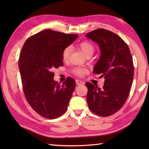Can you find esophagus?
Listing matches in <instances>:
<instances>
[{"label":"esophagus","mask_w":149,"mask_h":149,"mask_svg":"<svg viewBox=\"0 0 149 149\" xmlns=\"http://www.w3.org/2000/svg\"><path fill=\"white\" fill-rule=\"evenodd\" d=\"M75 82H76L77 85H83V84H84V82L82 81H80V80H76V81H75Z\"/></svg>","instance_id":"esophagus-1"}]
</instances>
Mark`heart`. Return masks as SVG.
<instances>
[{
    "mask_svg": "<svg viewBox=\"0 0 149 149\" xmlns=\"http://www.w3.org/2000/svg\"><path fill=\"white\" fill-rule=\"evenodd\" d=\"M78 47L86 56L90 54L92 55L95 50V47L93 44L91 42H88V41H83V42L79 43L78 45ZM70 47H66V48L63 50V51L62 52V58L63 61H68L70 58ZM72 72L74 73L75 75H77V76L82 77L86 74L88 72V70L86 68H85L84 67L77 66V67H75L72 70Z\"/></svg>",
    "mask_w": 149,
    "mask_h": 149,
    "instance_id": "b5f03b06",
    "label": "heart"
}]
</instances>
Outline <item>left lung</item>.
Instances as JSON below:
<instances>
[{"label": "left lung", "mask_w": 149, "mask_h": 149, "mask_svg": "<svg viewBox=\"0 0 149 149\" xmlns=\"http://www.w3.org/2000/svg\"><path fill=\"white\" fill-rule=\"evenodd\" d=\"M86 37L99 44L101 54L93 72L105 79L101 89L86 83L88 107L97 115L108 116L122 108L130 93L134 77L131 54L127 44L110 31L95 29Z\"/></svg>", "instance_id": "obj_1"}]
</instances>
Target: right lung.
<instances>
[{
    "mask_svg": "<svg viewBox=\"0 0 149 149\" xmlns=\"http://www.w3.org/2000/svg\"><path fill=\"white\" fill-rule=\"evenodd\" d=\"M77 37V34L45 29L29 37L22 47L18 67L25 97L44 118H58L68 108L75 81L68 77L60 85L54 80L53 70L63 65V50Z\"/></svg>",
    "mask_w": 149,
    "mask_h": 149,
    "instance_id": "obj_1",
    "label": "right lung"
}]
</instances>
